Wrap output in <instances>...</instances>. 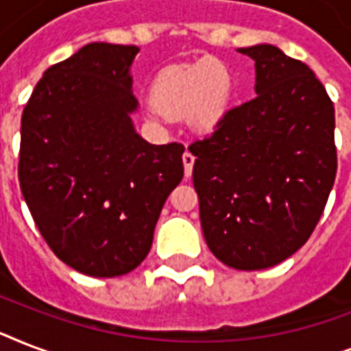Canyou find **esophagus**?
Here are the masks:
<instances>
[{
  "label": "esophagus",
  "mask_w": 351,
  "mask_h": 351,
  "mask_svg": "<svg viewBox=\"0 0 351 351\" xmlns=\"http://www.w3.org/2000/svg\"><path fill=\"white\" fill-rule=\"evenodd\" d=\"M182 162H184V173H186V176H191L193 164H195V154L191 151H186V153L182 154Z\"/></svg>",
  "instance_id": "obj_1"
}]
</instances>
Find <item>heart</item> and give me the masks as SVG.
I'll list each match as a JSON object with an SVG mask.
<instances>
[{
    "label": "heart",
    "mask_w": 351,
    "mask_h": 351,
    "mask_svg": "<svg viewBox=\"0 0 351 351\" xmlns=\"http://www.w3.org/2000/svg\"><path fill=\"white\" fill-rule=\"evenodd\" d=\"M231 96L230 67L215 58H202L162 69L151 84V101L145 112L156 123L187 114L193 127L211 129L228 112Z\"/></svg>",
    "instance_id": "heart-1"
}]
</instances>
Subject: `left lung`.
Wrapping results in <instances>:
<instances>
[{
  "instance_id": "8db88e82",
  "label": "left lung",
  "mask_w": 351,
  "mask_h": 351,
  "mask_svg": "<svg viewBox=\"0 0 351 351\" xmlns=\"http://www.w3.org/2000/svg\"><path fill=\"white\" fill-rule=\"evenodd\" d=\"M239 52L255 62L256 96L189 151L209 250L255 271L300 250L321 219L337 173L335 109L306 63L267 43Z\"/></svg>"
}]
</instances>
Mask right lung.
<instances>
[{
  "label": "right lung",
  "instance_id": "right-lung-1",
  "mask_svg": "<svg viewBox=\"0 0 351 351\" xmlns=\"http://www.w3.org/2000/svg\"><path fill=\"white\" fill-rule=\"evenodd\" d=\"M134 45L95 41L52 65L21 117L19 186L54 255L90 277L140 266L169 193L182 143L153 145L132 125Z\"/></svg>",
  "mask_w": 351,
  "mask_h": 351
}]
</instances>
